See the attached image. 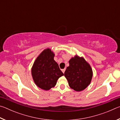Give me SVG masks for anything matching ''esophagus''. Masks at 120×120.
<instances>
[{
	"instance_id": "34e87169",
	"label": "esophagus",
	"mask_w": 120,
	"mask_h": 120,
	"mask_svg": "<svg viewBox=\"0 0 120 120\" xmlns=\"http://www.w3.org/2000/svg\"><path fill=\"white\" fill-rule=\"evenodd\" d=\"M65 70H66V69H61V71H62V72L64 73V71H65Z\"/></svg>"
}]
</instances>
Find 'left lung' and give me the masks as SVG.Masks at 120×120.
<instances>
[{
	"label": "left lung",
	"instance_id": "obj_1",
	"mask_svg": "<svg viewBox=\"0 0 120 120\" xmlns=\"http://www.w3.org/2000/svg\"><path fill=\"white\" fill-rule=\"evenodd\" d=\"M69 66L64 75L68 80L69 86L77 92L84 90L90 84L93 70L90 65L84 57L76 54L69 61Z\"/></svg>",
	"mask_w": 120,
	"mask_h": 120
}]
</instances>
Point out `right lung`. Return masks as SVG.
Masks as SVG:
<instances>
[{"mask_svg": "<svg viewBox=\"0 0 120 120\" xmlns=\"http://www.w3.org/2000/svg\"><path fill=\"white\" fill-rule=\"evenodd\" d=\"M54 56L51 49H45L36 58L31 69L34 83L43 90H49L54 87L58 79L64 76L54 60Z\"/></svg>", "mask_w": 120, "mask_h": 120, "instance_id": "1", "label": "right lung"}]
</instances>
